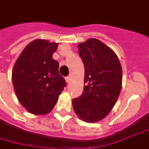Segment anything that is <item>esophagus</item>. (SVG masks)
Here are the masks:
<instances>
[{"mask_svg": "<svg viewBox=\"0 0 149 149\" xmlns=\"http://www.w3.org/2000/svg\"><path fill=\"white\" fill-rule=\"evenodd\" d=\"M65 80L67 83H69V81H70V77H66Z\"/></svg>", "mask_w": 149, "mask_h": 149, "instance_id": "esophagus-1", "label": "esophagus"}]
</instances>
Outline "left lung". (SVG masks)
<instances>
[{
	"label": "left lung",
	"instance_id": "1",
	"mask_svg": "<svg viewBox=\"0 0 149 149\" xmlns=\"http://www.w3.org/2000/svg\"><path fill=\"white\" fill-rule=\"evenodd\" d=\"M84 65L83 94L72 100L74 112L86 122L103 119L114 107L122 89V70L114 50L96 38L78 44Z\"/></svg>",
	"mask_w": 149,
	"mask_h": 149
}]
</instances>
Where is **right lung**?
Wrapping results in <instances>:
<instances>
[{
  "mask_svg": "<svg viewBox=\"0 0 149 149\" xmlns=\"http://www.w3.org/2000/svg\"><path fill=\"white\" fill-rule=\"evenodd\" d=\"M58 43L45 39L31 42L13 66L12 80L19 102L29 113L43 115L57 103L66 82L53 58Z\"/></svg>",
  "mask_w": 149,
  "mask_h": 149,
  "instance_id": "obj_1",
  "label": "right lung"
}]
</instances>
